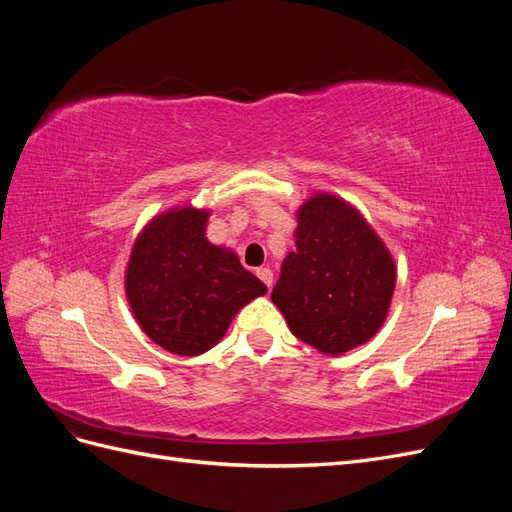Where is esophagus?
Returning a JSON list of instances; mask_svg holds the SVG:
<instances>
[{
  "label": "esophagus",
  "instance_id": "obj_1",
  "mask_svg": "<svg viewBox=\"0 0 512 512\" xmlns=\"http://www.w3.org/2000/svg\"><path fill=\"white\" fill-rule=\"evenodd\" d=\"M256 275L260 277V282H262V284H267V288H271V286H273V271H271L269 267H260V269H256Z\"/></svg>",
  "mask_w": 512,
  "mask_h": 512
}]
</instances>
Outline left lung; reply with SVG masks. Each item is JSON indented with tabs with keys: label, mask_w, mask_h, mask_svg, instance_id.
Returning a JSON list of instances; mask_svg holds the SVG:
<instances>
[{
	"label": "left lung",
	"mask_w": 512,
	"mask_h": 512,
	"mask_svg": "<svg viewBox=\"0 0 512 512\" xmlns=\"http://www.w3.org/2000/svg\"><path fill=\"white\" fill-rule=\"evenodd\" d=\"M297 222V250L284 258L271 301L294 337L324 354H344L384 324L397 280L393 256L337 196H312Z\"/></svg>",
	"instance_id": "left-lung-1"
}]
</instances>
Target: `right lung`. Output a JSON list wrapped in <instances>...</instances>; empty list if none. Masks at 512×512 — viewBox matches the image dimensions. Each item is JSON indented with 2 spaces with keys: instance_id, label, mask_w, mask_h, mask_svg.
Returning <instances> with one entry per match:
<instances>
[{
  "instance_id": "add662e5",
  "label": "right lung",
  "mask_w": 512,
  "mask_h": 512,
  "mask_svg": "<svg viewBox=\"0 0 512 512\" xmlns=\"http://www.w3.org/2000/svg\"><path fill=\"white\" fill-rule=\"evenodd\" d=\"M209 211L177 207L138 235L126 269L132 314L151 342L196 356L224 337L243 305L267 292L235 252L205 237Z\"/></svg>"
}]
</instances>
